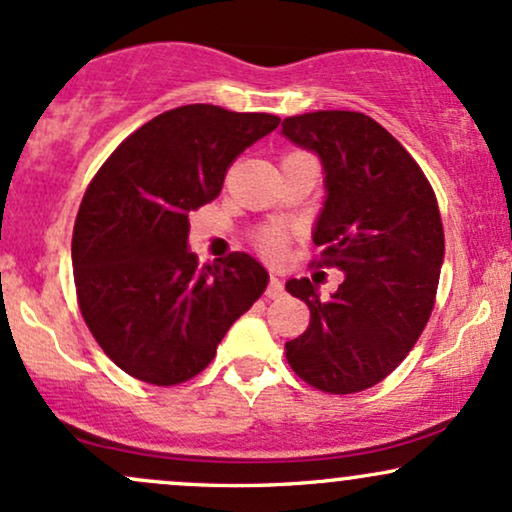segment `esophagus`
<instances>
[{"mask_svg": "<svg viewBox=\"0 0 512 512\" xmlns=\"http://www.w3.org/2000/svg\"><path fill=\"white\" fill-rule=\"evenodd\" d=\"M264 296L272 298V301H276V298L284 296V284H281V281L276 279L274 274L269 276V284H267V291H264Z\"/></svg>", "mask_w": 512, "mask_h": 512, "instance_id": "esophagus-1", "label": "esophagus"}]
</instances>
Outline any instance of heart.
Listing matches in <instances>:
<instances>
[{
  "mask_svg": "<svg viewBox=\"0 0 512 512\" xmlns=\"http://www.w3.org/2000/svg\"><path fill=\"white\" fill-rule=\"evenodd\" d=\"M286 243H289V238L279 231H264L255 240L257 250H260L264 257H281L286 250Z\"/></svg>",
  "mask_w": 512,
  "mask_h": 512,
  "instance_id": "obj_1",
  "label": "heart"
}]
</instances>
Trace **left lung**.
I'll list each match as a JSON object with an SVG mask.
<instances>
[{"label": "left lung", "mask_w": 512, "mask_h": 512, "mask_svg": "<svg viewBox=\"0 0 512 512\" xmlns=\"http://www.w3.org/2000/svg\"><path fill=\"white\" fill-rule=\"evenodd\" d=\"M281 132L325 166L313 264L344 272L327 301L310 279L286 284L310 308L308 330L284 346L286 361L315 390H368L404 361L436 303L445 255L436 192L409 151L363 113L293 115Z\"/></svg>", "instance_id": "8db88e82"}]
</instances>
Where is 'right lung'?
Returning <instances> with one entry per match:
<instances>
[{"label": "right lung", "instance_id": "add662e5", "mask_svg": "<svg viewBox=\"0 0 512 512\" xmlns=\"http://www.w3.org/2000/svg\"><path fill=\"white\" fill-rule=\"evenodd\" d=\"M279 125L269 113L195 103L156 115L93 175L72 236L74 286L117 368L170 387L195 378L267 289L255 257L199 264L187 214L219 197L231 163Z\"/></svg>", "mask_w": 512, "mask_h": 512}]
</instances>
